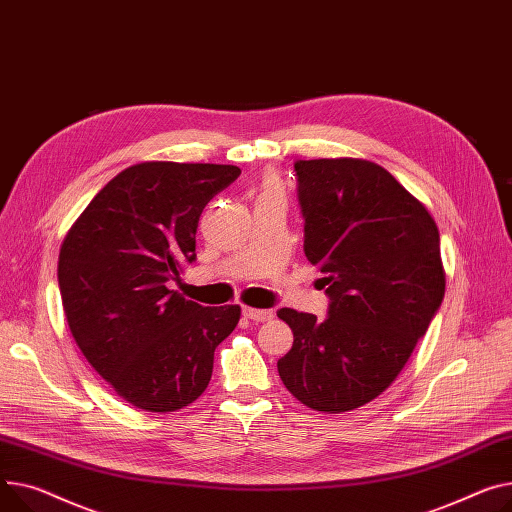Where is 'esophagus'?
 Listing matches in <instances>:
<instances>
[{"mask_svg":"<svg viewBox=\"0 0 512 512\" xmlns=\"http://www.w3.org/2000/svg\"><path fill=\"white\" fill-rule=\"evenodd\" d=\"M243 315L255 323H263V321H269L271 317H274V313L267 311V309H251V306H245L243 309Z\"/></svg>","mask_w":512,"mask_h":512,"instance_id":"esophagus-1","label":"esophagus"}]
</instances>
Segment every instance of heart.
<instances>
[{
    "mask_svg": "<svg viewBox=\"0 0 512 512\" xmlns=\"http://www.w3.org/2000/svg\"><path fill=\"white\" fill-rule=\"evenodd\" d=\"M271 189H276V187H271Z\"/></svg>",
    "mask_w": 512,
    "mask_h": 512,
    "instance_id": "b5f03b06",
    "label": "heart"
}]
</instances>
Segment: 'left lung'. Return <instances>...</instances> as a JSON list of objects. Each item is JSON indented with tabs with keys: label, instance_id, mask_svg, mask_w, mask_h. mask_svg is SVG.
<instances>
[{
	"label": "left lung",
	"instance_id": "obj_1",
	"mask_svg": "<svg viewBox=\"0 0 512 512\" xmlns=\"http://www.w3.org/2000/svg\"><path fill=\"white\" fill-rule=\"evenodd\" d=\"M304 255L325 274L329 311L280 309L294 333L280 379L306 407L350 412L410 360L445 296L434 218L389 170L362 158L296 160Z\"/></svg>",
	"mask_w": 512,
	"mask_h": 512
}]
</instances>
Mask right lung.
I'll return each mask as SVG.
<instances>
[{
    "instance_id": "right-lung-1",
    "label": "right lung",
    "mask_w": 512,
    "mask_h": 512,
    "mask_svg": "<svg viewBox=\"0 0 512 512\" xmlns=\"http://www.w3.org/2000/svg\"><path fill=\"white\" fill-rule=\"evenodd\" d=\"M241 168L142 162L102 187L65 234L57 280L78 348L119 397L177 412L206 391L214 350L241 306H201L177 290L195 261L197 222Z\"/></svg>"
}]
</instances>
